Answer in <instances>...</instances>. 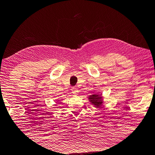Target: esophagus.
<instances>
[{
    "label": "esophagus",
    "mask_w": 155,
    "mask_h": 155,
    "mask_svg": "<svg viewBox=\"0 0 155 155\" xmlns=\"http://www.w3.org/2000/svg\"><path fill=\"white\" fill-rule=\"evenodd\" d=\"M71 92H72V93L74 95H77L78 94V88H75V87H73L72 89H71Z\"/></svg>",
    "instance_id": "obj_1"
}]
</instances>
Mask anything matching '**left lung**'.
<instances>
[{
	"instance_id": "obj_1",
	"label": "left lung",
	"mask_w": 155,
	"mask_h": 155,
	"mask_svg": "<svg viewBox=\"0 0 155 155\" xmlns=\"http://www.w3.org/2000/svg\"><path fill=\"white\" fill-rule=\"evenodd\" d=\"M88 99L91 104H93L95 108H101L104 102L102 93H94V94L88 95Z\"/></svg>"
}]
</instances>
